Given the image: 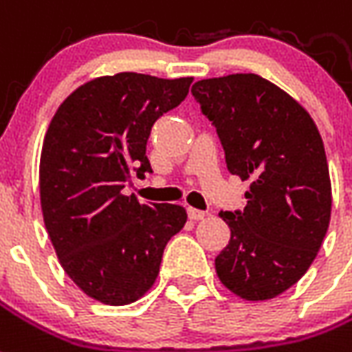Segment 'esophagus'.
I'll return each mask as SVG.
<instances>
[{
	"mask_svg": "<svg viewBox=\"0 0 352 352\" xmlns=\"http://www.w3.org/2000/svg\"><path fill=\"white\" fill-rule=\"evenodd\" d=\"M187 213H189L190 220H204V219H206V213H204V211H200V209H195V207H189V209H187Z\"/></svg>",
	"mask_w": 352,
	"mask_h": 352,
	"instance_id": "1",
	"label": "esophagus"
}]
</instances>
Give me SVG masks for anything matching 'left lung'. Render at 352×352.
Here are the masks:
<instances>
[{"label":"left lung","mask_w":352,"mask_h":352,"mask_svg":"<svg viewBox=\"0 0 352 352\" xmlns=\"http://www.w3.org/2000/svg\"><path fill=\"white\" fill-rule=\"evenodd\" d=\"M213 121L228 170L244 182V211H222L230 244L214 258L228 290L264 301L296 285L314 263L331 222V176L312 117L287 91L255 73L192 86Z\"/></svg>","instance_id":"1"}]
</instances>
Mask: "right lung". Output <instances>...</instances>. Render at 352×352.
<instances>
[{
  "instance_id": "right-lung-1",
  "label": "right lung",
  "mask_w": 352,
  "mask_h": 352,
  "mask_svg": "<svg viewBox=\"0 0 352 352\" xmlns=\"http://www.w3.org/2000/svg\"><path fill=\"white\" fill-rule=\"evenodd\" d=\"M192 77L117 73L82 84L58 106L40 156L43 222L62 268L86 296L128 305L156 283L167 242L187 222L176 204L122 192L152 173L154 122L189 94Z\"/></svg>"
}]
</instances>
